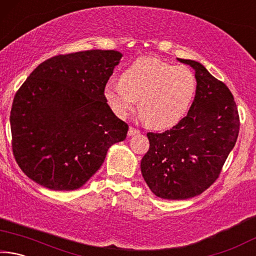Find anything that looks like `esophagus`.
Wrapping results in <instances>:
<instances>
[{
	"mask_svg": "<svg viewBox=\"0 0 256 256\" xmlns=\"http://www.w3.org/2000/svg\"><path fill=\"white\" fill-rule=\"evenodd\" d=\"M138 133H140V131H138V130L134 128L132 126L128 128V136H136V134H138Z\"/></svg>",
	"mask_w": 256,
	"mask_h": 256,
	"instance_id": "1",
	"label": "esophagus"
}]
</instances>
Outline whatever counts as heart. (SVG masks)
<instances>
[{"mask_svg":"<svg viewBox=\"0 0 256 256\" xmlns=\"http://www.w3.org/2000/svg\"><path fill=\"white\" fill-rule=\"evenodd\" d=\"M196 79L188 66H172L154 58H141L104 89L108 106L123 118L134 110L146 125L167 128L188 114L196 94Z\"/></svg>","mask_w":256,"mask_h":256,"instance_id":"obj_1","label":"heart"}]
</instances>
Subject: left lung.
<instances>
[{"mask_svg":"<svg viewBox=\"0 0 256 256\" xmlns=\"http://www.w3.org/2000/svg\"><path fill=\"white\" fill-rule=\"evenodd\" d=\"M177 60L196 73V98L188 115L172 130L146 134L150 146L141 160L151 192L166 200H186L210 188L240 132L237 106L228 86L196 60Z\"/></svg>","mask_w":256,"mask_h":256,"instance_id":"left-lung-1","label":"left lung"}]
</instances>
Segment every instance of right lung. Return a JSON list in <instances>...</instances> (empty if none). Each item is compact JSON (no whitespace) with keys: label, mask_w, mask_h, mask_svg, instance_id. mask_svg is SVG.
<instances>
[{"label":"right lung","mask_w":256,"mask_h":256,"mask_svg":"<svg viewBox=\"0 0 256 256\" xmlns=\"http://www.w3.org/2000/svg\"><path fill=\"white\" fill-rule=\"evenodd\" d=\"M122 56L102 50L54 56L20 86L10 114L12 149L30 180L54 190L79 188L125 140L128 124L104 97Z\"/></svg>","instance_id":"obj_1"}]
</instances>
